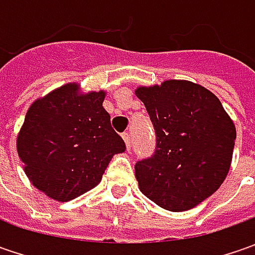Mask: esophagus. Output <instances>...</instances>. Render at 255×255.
Wrapping results in <instances>:
<instances>
[{"mask_svg": "<svg viewBox=\"0 0 255 255\" xmlns=\"http://www.w3.org/2000/svg\"><path fill=\"white\" fill-rule=\"evenodd\" d=\"M122 137L123 140H125V144H126V149L130 150V134H129V133H123Z\"/></svg>", "mask_w": 255, "mask_h": 255, "instance_id": "34e87169", "label": "esophagus"}]
</instances>
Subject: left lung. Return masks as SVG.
<instances>
[{"label": "left lung", "instance_id": "1", "mask_svg": "<svg viewBox=\"0 0 255 255\" xmlns=\"http://www.w3.org/2000/svg\"><path fill=\"white\" fill-rule=\"evenodd\" d=\"M134 93L156 132L152 157L134 164L139 189L166 210L196 207L230 170L234 123L214 93L190 81L139 86Z\"/></svg>", "mask_w": 255, "mask_h": 255}]
</instances>
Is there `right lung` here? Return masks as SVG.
<instances>
[{
	"label": "right lung",
	"mask_w": 255,
	"mask_h": 255,
	"mask_svg": "<svg viewBox=\"0 0 255 255\" xmlns=\"http://www.w3.org/2000/svg\"><path fill=\"white\" fill-rule=\"evenodd\" d=\"M105 95L66 84L29 106L16 150L28 179L48 197L69 201L96 187L111 159L125 152L103 109Z\"/></svg>",
	"instance_id": "add662e5"
}]
</instances>
